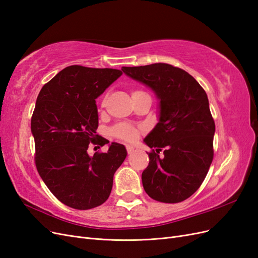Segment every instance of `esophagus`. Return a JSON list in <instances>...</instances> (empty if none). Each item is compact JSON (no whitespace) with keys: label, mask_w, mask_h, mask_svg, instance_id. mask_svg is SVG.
Segmentation results:
<instances>
[{"label":"esophagus","mask_w":258,"mask_h":258,"mask_svg":"<svg viewBox=\"0 0 258 258\" xmlns=\"http://www.w3.org/2000/svg\"><path fill=\"white\" fill-rule=\"evenodd\" d=\"M126 148H127V152H128V154H132L135 152V147L132 146V145H127L126 146Z\"/></svg>","instance_id":"34e87169"}]
</instances>
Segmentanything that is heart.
<instances>
[{"label":"heart","instance_id":"obj_1","mask_svg":"<svg viewBox=\"0 0 258 258\" xmlns=\"http://www.w3.org/2000/svg\"><path fill=\"white\" fill-rule=\"evenodd\" d=\"M139 92H142V91H134L132 92V95ZM112 134L114 135V137L124 140V141H132V140L137 137L138 131L135 127L129 126V124H117L116 127L113 128Z\"/></svg>","mask_w":258,"mask_h":258}]
</instances>
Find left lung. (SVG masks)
<instances>
[{
	"instance_id": "1",
	"label": "left lung",
	"mask_w": 258,
	"mask_h": 258,
	"mask_svg": "<svg viewBox=\"0 0 258 258\" xmlns=\"http://www.w3.org/2000/svg\"><path fill=\"white\" fill-rule=\"evenodd\" d=\"M159 100V120L144 143L154 150L142 173L146 194L165 204L189 198L213 160L215 123L206 91L184 70L167 63L122 67Z\"/></svg>"
}]
</instances>
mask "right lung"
<instances>
[{
  "instance_id": "obj_1",
  "label": "right lung",
  "mask_w": 258,
  "mask_h": 258,
  "mask_svg": "<svg viewBox=\"0 0 258 258\" xmlns=\"http://www.w3.org/2000/svg\"><path fill=\"white\" fill-rule=\"evenodd\" d=\"M122 74L116 69L70 66L43 86L31 118L35 165L52 195L66 206L88 210L107 200L113 176L127 156L113 142L106 153L89 156L99 123L96 99Z\"/></svg>"
}]
</instances>
